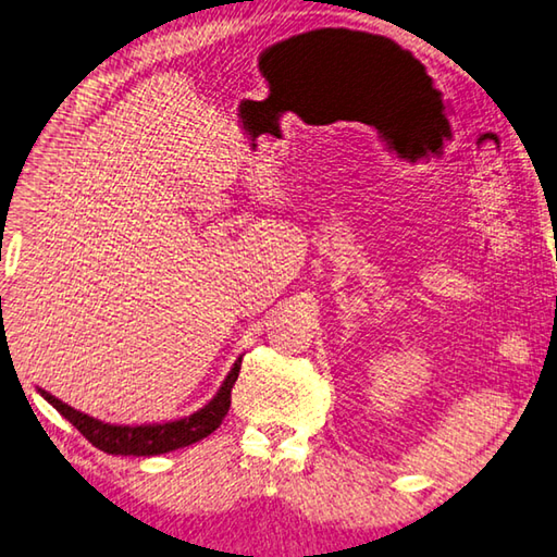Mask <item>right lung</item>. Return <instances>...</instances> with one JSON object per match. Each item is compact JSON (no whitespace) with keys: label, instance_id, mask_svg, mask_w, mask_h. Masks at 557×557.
Listing matches in <instances>:
<instances>
[{"label":"right lung","instance_id":"1","mask_svg":"<svg viewBox=\"0 0 557 557\" xmlns=\"http://www.w3.org/2000/svg\"><path fill=\"white\" fill-rule=\"evenodd\" d=\"M239 366H243V359L235 361L233 371L227 373V377L223 381V385H220V391L211 403L194 414L176 419V422H166V424H140V426L103 424L99 419L77 412L75 407L58 400V397L50 395L48 391H38V393L44 395L72 426L79 429V434L87 438L91 446H97L99 450H103V454L160 456V454H170V450H176V448L191 446L215 432L230 409V397H233V385L239 375Z\"/></svg>","mask_w":557,"mask_h":557}]
</instances>
